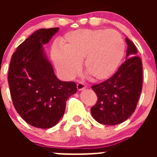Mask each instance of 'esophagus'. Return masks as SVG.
<instances>
[{"instance_id": "esophagus-1", "label": "esophagus", "mask_w": 157, "mask_h": 157, "mask_svg": "<svg viewBox=\"0 0 157 157\" xmlns=\"http://www.w3.org/2000/svg\"><path fill=\"white\" fill-rule=\"evenodd\" d=\"M77 90H79V91H80V90H84L85 88H86V86H85L84 84H83V83H78L77 84Z\"/></svg>"}]
</instances>
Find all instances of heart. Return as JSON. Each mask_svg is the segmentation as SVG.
I'll list each match as a JSON object with an SVG mask.
<instances>
[{
	"instance_id": "b5f03b06",
	"label": "heart",
	"mask_w": 157,
	"mask_h": 157,
	"mask_svg": "<svg viewBox=\"0 0 157 157\" xmlns=\"http://www.w3.org/2000/svg\"><path fill=\"white\" fill-rule=\"evenodd\" d=\"M124 52V41L116 30L82 29L67 33L61 40V48H52V57L65 78H72L84 59L83 67L89 75L104 80L115 74Z\"/></svg>"
}]
</instances>
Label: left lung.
<instances>
[{"label":"left lung","mask_w":157,"mask_h":157,"mask_svg":"<svg viewBox=\"0 0 157 157\" xmlns=\"http://www.w3.org/2000/svg\"><path fill=\"white\" fill-rule=\"evenodd\" d=\"M126 61L112 77L92 86L98 97L91 108V114L97 122L115 125L126 121L135 110L142 90L143 68L140 57L135 56L137 48L129 39Z\"/></svg>","instance_id":"1"}]
</instances>
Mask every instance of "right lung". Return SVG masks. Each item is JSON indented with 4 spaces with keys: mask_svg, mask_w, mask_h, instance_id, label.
I'll return each instance as SVG.
<instances>
[{
    "mask_svg": "<svg viewBox=\"0 0 157 157\" xmlns=\"http://www.w3.org/2000/svg\"><path fill=\"white\" fill-rule=\"evenodd\" d=\"M59 28L35 32L13 54L8 83L13 103L19 115L30 125L50 128L58 124L66 101L77 93L74 82L61 81L45 55L47 44Z\"/></svg>",
    "mask_w": 157,
    "mask_h": 157,
    "instance_id": "right-lung-1",
    "label": "right lung"
}]
</instances>
